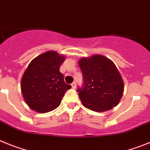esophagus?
<instances>
[{
  "label": "esophagus",
  "mask_w": 150,
  "mask_h": 150,
  "mask_svg": "<svg viewBox=\"0 0 150 150\" xmlns=\"http://www.w3.org/2000/svg\"><path fill=\"white\" fill-rule=\"evenodd\" d=\"M71 86H72V88L75 89V87H76V83H75V82H73V83H72V84H71Z\"/></svg>",
  "instance_id": "esophagus-1"
}]
</instances>
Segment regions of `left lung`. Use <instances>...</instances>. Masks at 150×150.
Here are the masks:
<instances>
[{"instance_id":"left-lung-1","label":"left lung","mask_w":150,"mask_h":150,"mask_svg":"<svg viewBox=\"0 0 150 150\" xmlns=\"http://www.w3.org/2000/svg\"><path fill=\"white\" fill-rule=\"evenodd\" d=\"M78 64L83 83L77 91L83 106L96 112L117 106L122 96L124 83L115 64L99 54L81 58Z\"/></svg>"}]
</instances>
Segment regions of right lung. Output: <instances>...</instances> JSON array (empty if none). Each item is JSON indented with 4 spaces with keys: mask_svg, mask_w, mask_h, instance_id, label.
<instances>
[{
    "mask_svg": "<svg viewBox=\"0 0 150 150\" xmlns=\"http://www.w3.org/2000/svg\"><path fill=\"white\" fill-rule=\"evenodd\" d=\"M64 60L63 55L50 51L30 62L21 81V93L30 108L47 113L60 105L67 90L71 88L60 72Z\"/></svg>",
    "mask_w": 150,
    "mask_h": 150,
    "instance_id": "obj_1",
    "label": "right lung"
}]
</instances>
